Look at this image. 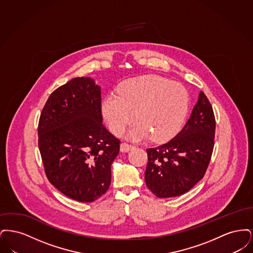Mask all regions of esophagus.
Returning a JSON list of instances; mask_svg holds the SVG:
<instances>
[{
    "label": "esophagus",
    "mask_w": 253,
    "mask_h": 253,
    "mask_svg": "<svg viewBox=\"0 0 253 253\" xmlns=\"http://www.w3.org/2000/svg\"><path fill=\"white\" fill-rule=\"evenodd\" d=\"M133 148V146L131 144H128L126 142H123L121 144V152H129L131 149Z\"/></svg>",
    "instance_id": "1"
}]
</instances>
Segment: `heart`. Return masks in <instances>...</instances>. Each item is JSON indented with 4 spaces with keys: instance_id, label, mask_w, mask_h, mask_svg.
Instances as JSON below:
<instances>
[{
    "instance_id": "1",
    "label": "heart",
    "mask_w": 253,
    "mask_h": 253,
    "mask_svg": "<svg viewBox=\"0 0 253 253\" xmlns=\"http://www.w3.org/2000/svg\"><path fill=\"white\" fill-rule=\"evenodd\" d=\"M189 109V93L183 85L165 78L147 75L127 81L119 96L109 95L102 102V115L116 134L132 120L128 135L133 140L150 136L163 142L180 129Z\"/></svg>"
}]
</instances>
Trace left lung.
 Segmentation results:
<instances>
[{
    "label": "left lung",
    "mask_w": 253,
    "mask_h": 253,
    "mask_svg": "<svg viewBox=\"0 0 253 253\" xmlns=\"http://www.w3.org/2000/svg\"><path fill=\"white\" fill-rule=\"evenodd\" d=\"M215 118L204 92H200L185 126L165 144L147 149L145 182L159 198L189 192L204 177L214 147Z\"/></svg>",
    "instance_id": "8db88e82"
}]
</instances>
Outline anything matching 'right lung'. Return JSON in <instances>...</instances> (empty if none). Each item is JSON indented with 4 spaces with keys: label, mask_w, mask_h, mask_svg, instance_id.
<instances>
[{
    "label": "right lung",
    "mask_w": 253,
    "mask_h": 253,
    "mask_svg": "<svg viewBox=\"0 0 253 253\" xmlns=\"http://www.w3.org/2000/svg\"><path fill=\"white\" fill-rule=\"evenodd\" d=\"M38 134L45 174L60 193L93 202L108 191L121 140L102 124L94 80L75 78L57 88L41 113Z\"/></svg>",
    "instance_id": "obj_1"
}]
</instances>
